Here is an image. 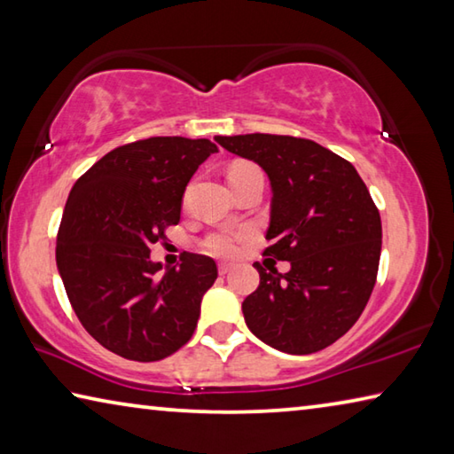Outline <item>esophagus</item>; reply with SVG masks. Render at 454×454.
<instances>
[{
    "instance_id": "obj_1",
    "label": "esophagus",
    "mask_w": 454,
    "mask_h": 454,
    "mask_svg": "<svg viewBox=\"0 0 454 454\" xmlns=\"http://www.w3.org/2000/svg\"><path fill=\"white\" fill-rule=\"evenodd\" d=\"M230 270H232V264H228V262H220L218 264V272L220 274H228Z\"/></svg>"
}]
</instances>
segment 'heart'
I'll list each match as a JSON object with an SVG mask.
<instances>
[{"label": "heart", "mask_w": 454, "mask_h": 454, "mask_svg": "<svg viewBox=\"0 0 454 454\" xmlns=\"http://www.w3.org/2000/svg\"><path fill=\"white\" fill-rule=\"evenodd\" d=\"M248 172H260L256 166L246 164V162H238L228 170V180L236 178V176L248 174ZM244 238V234L234 232V230H216L212 232L208 238L204 240V250L210 252L214 256H232L238 250V242Z\"/></svg>", "instance_id": "1"}]
</instances>
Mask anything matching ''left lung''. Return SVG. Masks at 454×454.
<instances>
[{
    "label": "left lung",
    "mask_w": 454,
    "mask_h": 454,
    "mask_svg": "<svg viewBox=\"0 0 454 454\" xmlns=\"http://www.w3.org/2000/svg\"><path fill=\"white\" fill-rule=\"evenodd\" d=\"M236 156L252 160L270 180V224L264 254L290 270L266 272L242 302L246 326L286 355L330 347L363 314L379 272L382 226L355 166L304 137L216 136Z\"/></svg>",
    "instance_id": "1"
}]
</instances>
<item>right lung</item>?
Segmentation results:
<instances>
[{
    "label": "right lung",
    "mask_w": 454,
    "mask_h": 454,
    "mask_svg": "<svg viewBox=\"0 0 454 454\" xmlns=\"http://www.w3.org/2000/svg\"><path fill=\"white\" fill-rule=\"evenodd\" d=\"M218 145L158 136L106 153L74 184L61 216L58 272L82 326L114 355L153 363L194 334L200 302L218 276L210 256L180 264L150 258V246L180 222L198 166Z\"/></svg>",
    "instance_id": "right-lung-1"
}]
</instances>
